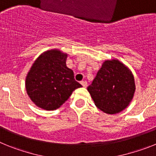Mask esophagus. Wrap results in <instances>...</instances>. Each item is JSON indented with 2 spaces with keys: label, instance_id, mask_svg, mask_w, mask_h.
<instances>
[{
  "label": "esophagus",
  "instance_id": "1",
  "mask_svg": "<svg viewBox=\"0 0 156 156\" xmlns=\"http://www.w3.org/2000/svg\"><path fill=\"white\" fill-rule=\"evenodd\" d=\"M80 83L82 84V86L83 87H87V81H81Z\"/></svg>",
  "mask_w": 156,
  "mask_h": 156
}]
</instances>
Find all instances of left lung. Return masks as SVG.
I'll return each mask as SVG.
<instances>
[{
  "instance_id": "1",
  "label": "left lung",
  "mask_w": 156,
  "mask_h": 156,
  "mask_svg": "<svg viewBox=\"0 0 156 156\" xmlns=\"http://www.w3.org/2000/svg\"><path fill=\"white\" fill-rule=\"evenodd\" d=\"M95 105L108 114L120 112L129 105L135 91L130 70L118 60L105 61L87 87Z\"/></svg>"
}]
</instances>
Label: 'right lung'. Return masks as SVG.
<instances>
[{
	"mask_svg": "<svg viewBox=\"0 0 156 156\" xmlns=\"http://www.w3.org/2000/svg\"><path fill=\"white\" fill-rule=\"evenodd\" d=\"M67 55L51 50L37 58L26 79L29 97L45 110L58 108L73 91L81 87L75 80L73 70L66 66Z\"/></svg>",
	"mask_w": 156,
	"mask_h": 156,
	"instance_id": "1",
	"label": "right lung"
}]
</instances>
